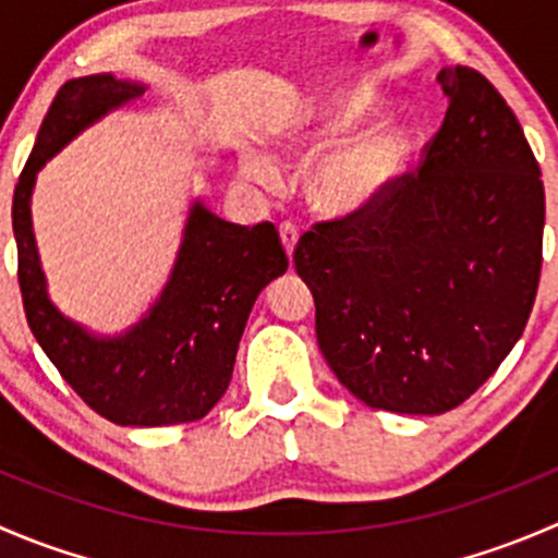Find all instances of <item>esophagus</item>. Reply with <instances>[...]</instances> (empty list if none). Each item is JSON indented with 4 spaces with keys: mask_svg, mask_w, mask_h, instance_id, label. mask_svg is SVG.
Listing matches in <instances>:
<instances>
[{
    "mask_svg": "<svg viewBox=\"0 0 558 558\" xmlns=\"http://www.w3.org/2000/svg\"><path fill=\"white\" fill-rule=\"evenodd\" d=\"M280 243H283V247H286V253H294V247H296V243H300V232H296V227L294 223H280Z\"/></svg>",
    "mask_w": 558,
    "mask_h": 558,
    "instance_id": "1",
    "label": "esophagus"
}]
</instances>
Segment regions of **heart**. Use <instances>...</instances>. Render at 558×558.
<instances>
[{"mask_svg": "<svg viewBox=\"0 0 558 558\" xmlns=\"http://www.w3.org/2000/svg\"><path fill=\"white\" fill-rule=\"evenodd\" d=\"M369 107L359 99L326 105L315 116L311 129L289 143L291 156H311L329 145L345 129L364 121ZM410 154V132L404 123L384 121L375 126L351 134L342 143L313 161L305 174V196L313 210L329 218H348L378 205L391 189L393 180L402 172ZM243 174L256 185L272 189L278 183V167L262 154L247 156L243 161Z\"/></svg>", "mask_w": 558, "mask_h": 558, "instance_id": "1", "label": "heart"}]
</instances>
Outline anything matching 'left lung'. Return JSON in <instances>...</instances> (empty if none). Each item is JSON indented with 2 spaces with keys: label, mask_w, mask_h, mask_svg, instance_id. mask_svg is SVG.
I'll use <instances>...</instances> for the list:
<instances>
[{
  "label": "left lung",
  "mask_w": 558,
  "mask_h": 558,
  "mask_svg": "<svg viewBox=\"0 0 558 558\" xmlns=\"http://www.w3.org/2000/svg\"><path fill=\"white\" fill-rule=\"evenodd\" d=\"M437 81L448 110L421 170L294 251L331 373L369 408L408 415L453 410L497 373L543 267L545 191L519 118L470 66Z\"/></svg>",
  "instance_id": "1"
}]
</instances>
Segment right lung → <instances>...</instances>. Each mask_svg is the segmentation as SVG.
<instances>
[{
  "label": "right lung",
  "mask_w": 558,
  "mask_h": 558,
  "mask_svg": "<svg viewBox=\"0 0 558 558\" xmlns=\"http://www.w3.org/2000/svg\"><path fill=\"white\" fill-rule=\"evenodd\" d=\"M145 88L110 72L59 88L15 185L13 234L26 320L61 378L112 424L170 426L205 418L227 393L253 302L289 269V256L269 221L240 227L194 199L170 280L137 324L121 335H97L50 302L32 229L37 172L107 112L143 97Z\"/></svg>",
  "instance_id": "right-lung-1"
}]
</instances>
